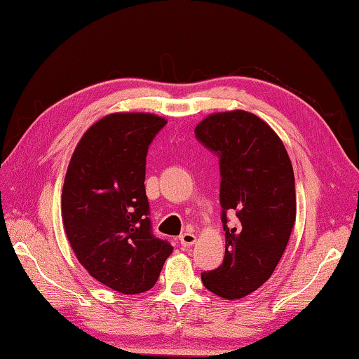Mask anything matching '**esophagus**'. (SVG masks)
Wrapping results in <instances>:
<instances>
[{"instance_id":"esophagus-1","label":"esophagus","mask_w":359,"mask_h":359,"mask_svg":"<svg viewBox=\"0 0 359 359\" xmlns=\"http://www.w3.org/2000/svg\"><path fill=\"white\" fill-rule=\"evenodd\" d=\"M194 242H196V234H194L193 231L187 229L185 233L180 234V244L184 247H191Z\"/></svg>"}]
</instances>
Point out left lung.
<instances>
[{"label": "left lung", "instance_id": "8db88e82", "mask_svg": "<svg viewBox=\"0 0 359 359\" xmlns=\"http://www.w3.org/2000/svg\"><path fill=\"white\" fill-rule=\"evenodd\" d=\"M196 139L220 158L224 231L222 266L203 272L204 287L224 299L258 290L280 261L296 220L294 174L276 131L255 114L217 112L194 128ZM238 217L229 225L226 214Z\"/></svg>", "mask_w": 359, "mask_h": 359}]
</instances>
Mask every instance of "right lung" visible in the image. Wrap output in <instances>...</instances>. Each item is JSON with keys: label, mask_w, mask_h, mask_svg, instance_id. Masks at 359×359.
I'll use <instances>...</instances> for the list:
<instances>
[{"label": "right lung", "mask_w": 359, "mask_h": 359, "mask_svg": "<svg viewBox=\"0 0 359 359\" xmlns=\"http://www.w3.org/2000/svg\"><path fill=\"white\" fill-rule=\"evenodd\" d=\"M166 120L117 112L85 131L71 156L62 193L68 241L88 274L123 294L156 283L172 245L151 233L145 156Z\"/></svg>", "instance_id": "add662e5"}]
</instances>
